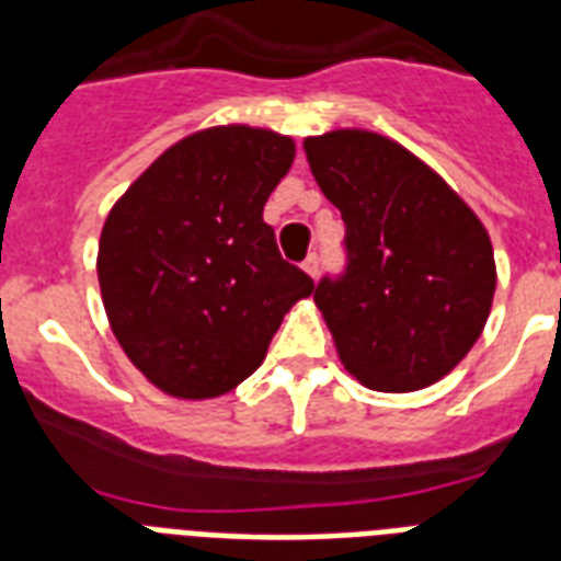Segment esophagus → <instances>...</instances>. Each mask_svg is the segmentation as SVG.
Segmentation results:
<instances>
[{
	"label": "esophagus",
	"mask_w": 561,
	"mask_h": 561,
	"mask_svg": "<svg viewBox=\"0 0 561 561\" xmlns=\"http://www.w3.org/2000/svg\"><path fill=\"white\" fill-rule=\"evenodd\" d=\"M302 267H306L308 276H317V273H320V255L308 253L306 262H302Z\"/></svg>",
	"instance_id": "34e87169"
}]
</instances>
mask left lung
I'll return each instance as SVG.
<instances>
[{
    "mask_svg": "<svg viewBox=\"0 0 561 561\" xmlns=\"http://www.w3.org/2000/svg\"><path fill=\"white\" fill-rule=\"evenodd\" d=\"M323 194L341 209L343 271L314 302L341 360L378 392L451 373L486 325L495 255L474 211L434 171L367 130L306 139Z\"/></svg>",
    "mask_w": 561,
    "mask_h": 561,
    "instance_id": "8db88e82",
    "label": "left lung"
}]
</instances>
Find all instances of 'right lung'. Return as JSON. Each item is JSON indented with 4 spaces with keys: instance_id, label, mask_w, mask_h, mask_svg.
<instances>
[{
    "instance_id": "right-lung-1",
    "label": "right lung",
    "mask_w": 561,
    "mask_h": 561,
    "mask_svg": "<svg viewBox=\"0 0 561 561\" xmlns=\"http://www.w3.org/2000/svg\"><path fill=\"white\" fill-rule=\"evenodd\" d=\"M288 136L232 125L162 153L107 215L99 282L127 358L178 399L253 375L282 317L314 290L262 211L288 174Z\"/></svg>"
}]
</instances>
